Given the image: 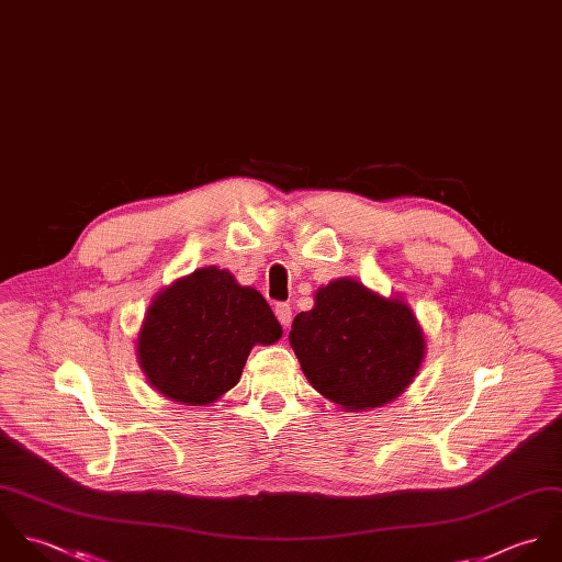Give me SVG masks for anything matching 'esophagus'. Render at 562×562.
<instances>
[{"mask_svg":"<svg viewBox=\"0 0 562 562\" xmlns=\"http://www.w3.org/2000/svg\"><path fill=\"white\" fill-rule=\"evenodd\" d=\"M291 306L289 304H276V317H278V322L284 326V328H289L291 326Z\"/></svg>","mask_w":562,"mask_h":562,"instance_id":"34e87169","label":"esophagus"}]
</instances>
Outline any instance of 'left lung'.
Masks as SVG:
<instances>
[{
  "label": "left lung",
  "instance_id": "8db88e82",
  "mask_svg": "<svg viewBox=\"0 0 562 562\" xmlns=\"http://www.w3.org/2000/svg\"><path fill=\"white\" fill-rule=\"evenodd\" d=\"M289 340L313 389L347 413L400 397L426 356L411 306L353 278L322 286L313 311L293 319Z\"/></svg>",
  "mask_w": 562,
  "mask_h": 562
}]
</instances>
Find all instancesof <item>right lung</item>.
I'll return each instance as SVG.
<instances>
[{"instance_id":"add662e5","label":"right lung","mask_w":562,"mask_h":562,"mask_svg":"<svg viewBox=\"0 0 562 562\" xmlns=\"http://www.w3.org/2000/svg\"><path fill=\"white\" fill-rule=\"evenodd\" d=\"M280 337L282 326L256 289L225 269L202 267L151 300L136 356L160 395L204 406L236 386L256 342Z\"/></svg>"}]
</instances>
